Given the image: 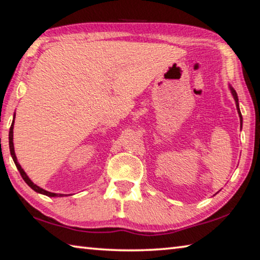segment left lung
I'll list each match as a JSON object with an SVG mask.
<instances>
[{
  "label": "left lung",
  "mask_w": 260,
  "mask_h": 260,
  "mask_svg": "<svg viewBox=\"0 0 260 260\" xmlns=\"http://www.w3.org/2000/svg\"><path fill=\"white\" fill-rule=\"evenodd\" d=\"M230 90L231 93L233 95V98H234L235 100V104H236V109H237V112H239V117H240V122H241V128H242V122H243V119H242V114H241V111H240V105H239V98H237V94L236 91L234 90V88H233L231 85H230Z\"/></svg>",
  "instance_id": "1"
}]
</instances>
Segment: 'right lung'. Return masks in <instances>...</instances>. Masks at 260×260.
<instances>
[{"label": "right lung", "mask_w": 260, "mask_h": 260, "mask_svg": "<svg viewBox=\"0 0 260 260\" xmlns=\"http://www.w3.org/2000/svg\"><path fill=\"white\" fill-rule=\"evenodd\" d=\"M15 116L16 114H14V120H12V124H11V127H10V132H9V148H10V153H11V157L12 159H14L15 164H16V167L18 169L19 173L21 175V178L24 179V181L28 184V186L33 189L34 191H37L39 193H42V195H46L48 197H63L65 196L64 193H55V192H50V191H47L45 190V189L40 188L39 186H37L32 180H30L27 174H26L25 171L21 169L20 164L18 162V160H17V157H16V153H15V148H14V124H15Z\"/></svg>", "instance_id": "add662e5"}]
</instances>
